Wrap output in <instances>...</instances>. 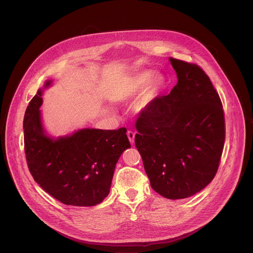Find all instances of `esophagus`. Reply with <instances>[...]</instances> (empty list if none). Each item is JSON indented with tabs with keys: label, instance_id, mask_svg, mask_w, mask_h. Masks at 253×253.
<instances>
[{
	"label": "esophagus",
	"instance_id": "34e87169",
	"mask_svg": "<svg viewBox=\"0 0 253 253\" xmlns=\"http://www.w3.org/2000/svg\"><path fill=\"white\" fill-rule=\"evenodd\" d=\"M126 134H127V138H128V140H129L130 144H133V142H134V135H135V133H134L133 131H131V130H127Z\"/></svg>",
	"mask_w": 253,
	"mask_h": 253
}]
</instances>
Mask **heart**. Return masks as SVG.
<instances>
[{"mask_svg": "<svg viewBox=\"0 0 253 253\" xmlns=\"http://www.w3.org/2000/svg\"><path fill=\"white\" fill-rule=\"evenodd\" d=\"M164 83L163 77L155 75L154 71H140L132 75L122 87L119 93V98L123 101H126L142 92L135 102V109L138 111L148 110L158 98L164 88Z\"/></svg>", "mask_w": 253, "mask_h": 253, "instance_id": "heart-1", "label": "heart"}]
</instances>
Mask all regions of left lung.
<instances>
[{
    "label": "left lung",
    "instance_id": "left-lung-1",
    "mask_svg": "<svg viewBox=\"0 0 253 253\" xmlns=\"http://www.w3.org/2000/svg\"><path fill=\"white\" fill-rule=\"evenodd\" d=\"M177 84L135 123L134 144L152 188L170 200L205 188L218 171L225 143L220 96L196 64L171 59Z\"/></svg>",
    "mask_w": 253,
    "mask_h": 253
}]
</instances>
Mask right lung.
I'll return each instance as SVG.
<instances>
[{
  "label": "right lung",
  "instance_id": "1",
  "mask_svg": "<svg viewBox=\"0 0 253 253\" xmlns=\"http://www.w3.org/2000/svg\"><path fill=\"white\" fill-rule=\"evenodd\" d=\"M42 93L38 90L29 102L23 121L25 156L32 177L65 205L100 204L108 196L119 158L130 148L126 128H83L52 140L42 125Z\"/></svg>",
  "mask_w": 253,
  "mask_h": 253
}]
</instances>
